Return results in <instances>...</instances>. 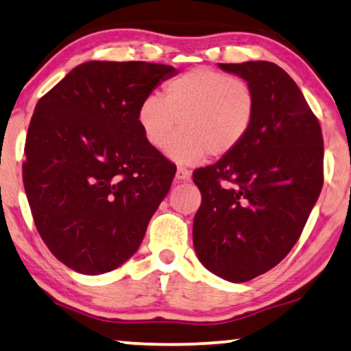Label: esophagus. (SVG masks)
<instances>
[{
	"instance_id": "esophagus-1",
	"label": "esophagus",
	"mask_w": 351,
	"mask_h": 351,
	"mask_svg": "<svg viewBox=\"0 0 351 351\" xmlns=\"http://www.w3.org/2000/svg\"><path fill=\"white\" fill-rule=\"evenodd\" d=\"M191 177V172L186 167H177L176 171V179L177 180H189Z\"/></svg>"
}]
</instances>
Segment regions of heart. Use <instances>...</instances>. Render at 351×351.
<instances>
[{"instance_id":"heart-1","label":"heart","mask_w":351,"mask_h":351,"mask_svg":"<svg viewBox=\"0 0 351 351\" xmlns=\"http://www.w3.org/2000/svg\"><path fill=\"white\" fill-rule=\"evenodd\" d=\"M257 97L252 86L222 70L196 66L166 81L158 95H148L137 110L145 142L182 165H198L209 155L223 158L246 141L256 121Z\"/></svg>"}]
</instances>
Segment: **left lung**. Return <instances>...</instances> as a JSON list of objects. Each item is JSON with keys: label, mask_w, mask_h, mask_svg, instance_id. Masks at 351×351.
Here are the masks:
<instances>
[{"label": "left lung", "mask_w": 351, "mask_h": 351, "mask_svg": "<svg viewBox=\"0 0 351 351\" xmlns=\"http://www.w3.org/2000/svg\"><path fill=\"white\" fill-rule=\"evenodd\" d=\"M219 66L252 86L257 113L237 150L193 172L201 191L193 244L209 271L244 282L276 267L300 238L323 189V134L281 66L265 60Z\"/></svg>", "instance_id": "left-lung-1"}]
</instances>
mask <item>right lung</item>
<instances>
[{"mask_svg":"<svg viewBox=\"0 0 351 351\" xmlns=\"http://www.w3.org/2000/svg\"><path fill=\"white\" fill-rule=\"evenodd\" d=\"M174 66L90 60L38 100L23 186L49 251L83 275L134 256L171 189L176 165L142 136L137 110Z\"/></svg>","mask_w":351,"mask_h":351,"instance_id":"1","label":"right lung"}]
</instances>
